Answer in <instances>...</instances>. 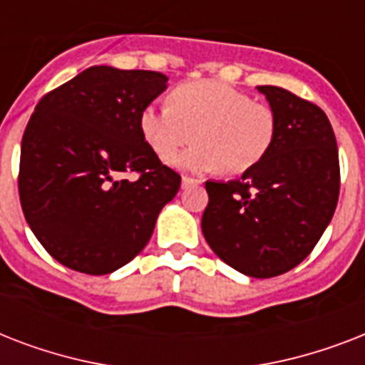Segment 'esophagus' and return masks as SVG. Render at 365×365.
Listing matches in <instances>:
<instances>
[{"label":"esophagus","mask_w":365,"mask_h":365,"mask_svg":"<svg viewBox=\"0 0 365 365\" xmlns=\"http://www.w3.org/2000/svg\"><path fill=\"white\" fill-rule=\"evenodd\" d=\"M193 183H200V180H197V178H191V176H183L182 178L183 187H187V185H193Z\"/></svg>","instance_id":"1"}]
</instances>
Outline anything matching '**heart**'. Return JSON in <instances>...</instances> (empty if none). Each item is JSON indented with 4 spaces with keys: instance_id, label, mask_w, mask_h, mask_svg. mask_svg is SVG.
<instances>
[{
    "instance_id": "1",
    "label": "heart",
    "mask_w": 365,
    "mask_h": 365,
    "mask_svg": "<svg viewBox=\"0 0 365 365\" xmlns=\"http://www.w3.org/2000/svg\"><path fill=\"white\" fill-rule=\"evenodd\" d=\"M140 130L160 159L197 143L172 160L195 172L222 168L239 176L263 160L277 134L271 106L214 79L180 83L168 93V106H148L140 115Z\"/></svg>"
}]
</instances>
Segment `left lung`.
<instances>
[{
    "label": "left lung",
    "mask_w": 365,
    "mask_h": 365,
    "mask_svg": "<svg viewBox=\"0 0 365 365\" xmlns=\"http://www.w3.org/2000/svg\"><path fill=\"white\" fill-rule=\"evenodd\" d=\"M277 115V134L259 165L227 183L206 182L202 235L229 267L278 277L317 246L339 199V151L317 104L280 87H257Z\"/></svg>",
    "instance_id": "left-lung-1"
}]
</instances>
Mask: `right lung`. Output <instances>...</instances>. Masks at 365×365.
Wrapping results in <instances>:
<instances>
[{"label":"right lung","mask_w":365,"mask_h":365,"mask_svg":"<svg viewBox=\"0 0 365 365\" xmlns=\"http://www.w3.org/2000/svg\"><path fill=\"white\" fill-rule=\"evenodd\" d=\"M159 71L93 66L47 93L20 148L22 212L62 265L108 274L134 259L182 176L140 130L142 111L166 88Z\"/></svg>","instance_id":"right-lung-1"}]
</instances>
